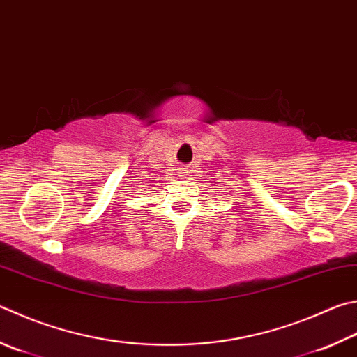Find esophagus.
I'll return each instance as SVG.
<instances>
[{
  "label": "esophagus",
  "instance_id": "1",
  "mask_svg": "<svg viewBox=\"0 0 357 357\" xmlns=\"http://www.w3.org/2000/svg\"><path fill=\"white\" fill-rule=\"evenodd\" d=\"M183 173H187V170H183Z\"/></svg>",
  "mask_w": 357,
  "mask_h": 357
}]
</instances>
